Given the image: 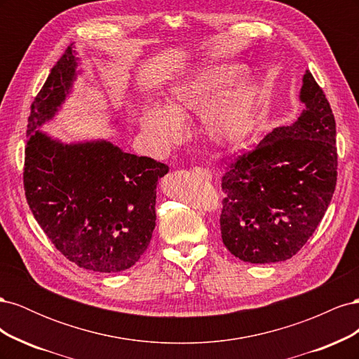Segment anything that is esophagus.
Segmentation results:
<instances>
[{
  "instance_id": "1",
  "label": "esophagus",
  "mask_w": 359,
  "mask_h": 359,
  "mask_svg": "<svg viewBox=\"0 0 359 359\" xmlns=\"http://www.w3.org/2000/svg\"><path fill=\"white\" fill-rule=\"evenodd\" d=\"M194 173H198V175H201L203 180H211V172L206 170L203 168H193L191 169Z\"/></svg>"
}]
</instances>
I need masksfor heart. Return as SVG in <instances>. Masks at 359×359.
<instances>
[{"label": "heart", "mask_w": 359, "mask_h": 359, "mask_svg": "<svg viewBox=\"0 0 359 359\" xmlns=\"http://www.w3.org/2000/svg\"><path fill=\"white\" fill-rule=\"evenodd\" d=\"M243 66L208 67L173 85L163 109L148 106L140 114V128L160 147H169L181 137V126L190 118L205 115V130L215 142L241 137L253 119L257 88L253 82H241L215 100L241 78Z\"/></svg>", "instance_id": "1"}]
</instances>
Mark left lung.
Listing matches in <instances>:
<instances>
[{
    "label": "left lung",
    "mask_w": 359,
    "mask_h": 359,
    "mask_svg": "<svg viewBox=\"0 0 359 359\" xmlns=\"http://www.w3.org/2000/svg\"><path fill=\"white\" fill-rule=\"evenodd\" d=\"M299 100L306 109L297 121L233 157L222 178V240L244 262L274 264L297 255L332 199L335 119L309 70Z\"/></svg>",
    "instance_id": "obj_1"
}]
</instances>
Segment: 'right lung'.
<instances>
[{
  "label": "right lung",
  "mask_w": 359,
  "mask_h": 359,
  "mask_svg": "<svg viewBox=\"0 0 359 359\" xmlns=\"http://www.w3.org/2000/svg\"><path fill=\"white\" fill-rule=\"evenodd\" d=\"M70 45L31 104L24 189L29 210L61 255L81 268L119 273L145 253L156 227V189L169 168L107 140L62 144L39 130L76 79Z\"/></svg>",
  "instance_id": "1"
}]
</instances>
